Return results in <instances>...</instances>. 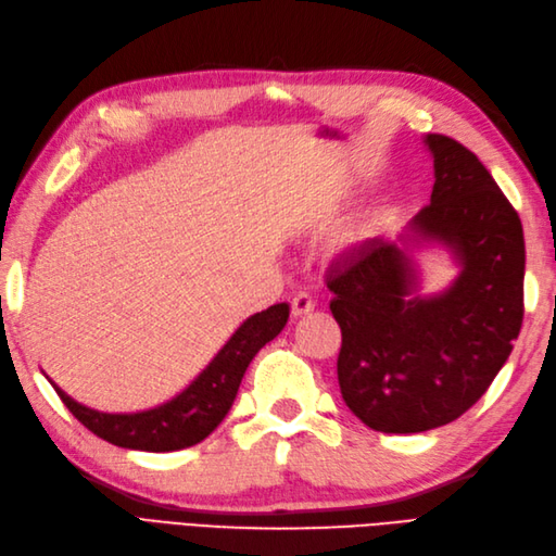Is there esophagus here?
I'll list each match as a JSON object with an SVG mask.
<instances>
[{"label":"esophagus","mask_w":556,"mask_h":556,"mask_svg":"<svg viewBox=\"0 0 556 556\" xmlns=\"http://www.w3.org/2000/svg\"><path fill=\"white\" fill-rule=\"evenodd\" d=\"M314 306H316V302L306 295V293H298L293 300H291V314L295 316V318H300V316H304V314H309V312H314Z\"/></svg>","instance_id":"1"}]
</instances>
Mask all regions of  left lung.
Returning a JSON list of instances; mask_svg holds the SVG:
<instances>
[{"mask_svg": "<svg viewBox=\"0 0 556 556\" xmlns=\"http://www.w3.org/2000/svg\"><path fill=\"white\" fill-rule=\"evenodd\" d=\"M435 185L399 240L371 238L327 275L341 327L345 405L380 433H424L475 405L506 364L525 316L520 217L481 160L426 135ZM440 241L462 265L446 292L413 296L412 250Z\"/></svg>", "mask_w": 556, "mask_h": 556, "instance_id": "8db88e82", "label": "left lung"}]
</instances>
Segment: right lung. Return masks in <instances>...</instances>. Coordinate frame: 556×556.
<instances>
[{"label": "right lung", "mask_w": 556, "mask_h": 556, "mask_svg": "<svg viewBox=\"0 0 556 556\" xmlns=\"http://www.w3.org/2000/svg\"><path fill=\"white\" fill-rule=\"evenodd\" d=\"M289 309L291 306L281 302L247 318L213 362L178 396L143 413H98L73 401L64 389L50 382L73 417L100 440L123 448L153 451V454L188 448L208 438L222 424L236 401L247 366L267 341H273L283 330Z\"/></svg>", "instance_id": "right-lung-1"}]
</instances>
